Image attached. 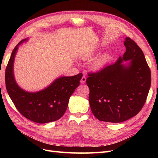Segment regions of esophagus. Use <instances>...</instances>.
I'll use <instances>...</instances> for the list:
<instances>
[{"label":"esophagus","mask_w":158,"mask_h":158,"mask_svg":"<svg viewBox=\"0 0 158 158\" xmlns=\"http://www.w3.org/2000/svg\"><path fill=\"white\" fill-rule=\"evenodd\" d=\"M85 81H86V77H85V76L84 75L82 76V79H81V80H80V82L82 83V84H85Z\"/></svg>","instance_id":"1"}]
</instances>
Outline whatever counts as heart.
I'll return each mask as SVG.
<instances>
[{
  "mask_svg": "<svg viewBox=\"0 0 158 158\" xmlns=\"http://www.w3.org/2000/svg\"><path fill=\"white\" fill-rule=\"evenodd\" d=\"M94 54V51H91L89 52H86L84 55H82V59L84 60L88 59L91 56H92ZM110 59V55L108 54H105L102 56H100L99 58L96 59L95 60H94L92 63H91V69L93 70H98L101 69L102 67L107 64V62Z\"/></svg>",
  "mask_w": 158,
  "mask_h": 158,
  "instance_id": "1",
  "label": "heart"
}]
</instances>
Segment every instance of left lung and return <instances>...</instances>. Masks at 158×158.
Here are the masks:
<instances>
[{"label": "left lung", "instance_id": "1", "mask_svg": "<svg viewBox=\"0 0 158 158\" xmlns=\"http://www.w3.org/2000/svg\"><path fill=\"white\" fill-rule=\"evenodd\" d=\"M124 45L126 52L115 63L88 73L91 110L101 121L121 123L136 115L149 92L151 71L143 51L130 37ZM127 60L128 65L122 63Z\"/></svg>", "mask_w": 158, "mask_h": 158}]
</instances>
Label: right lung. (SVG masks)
I'll return each instance as SVG.
<instances>
[{"mask_svg":"<svg viewBox=\"0 0 158 158\" xmlns=\"http://www.w3.org/2000/svg\"><path fill=\"white\" fill-rule=\"evenodd\" d=\"M14 49L5 71L7 92L14 106L23 117L37 123L58 120L64 114L70 97L80 85L82 74L63 76L56 79L48 87L37 92H27L18 86L14 76V61L18 46Z\"/></svg>","mask_w":158,"mask_h":158,"instance_id":"add662e5","label":"right lung"}]
</instances>
